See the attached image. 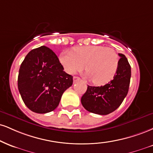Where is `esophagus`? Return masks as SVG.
<instances>
[{
    "instance_id": "34e87169",
    "label": "esophagus",
    "mask_w": 153,
    "mask_h": 153,
    "mask_svg": "<svg viewBox=\"0 0 153 153\" xmlns=\"http://www.w3.org/2000/svg\"><path fill=\"white\" fill-rule=\"evenodd\" d=\"M80 78H79V77H77V76H74L73 77V81L74 82H77L78 81V80H80Z\"/></svg>"
}]
</instances>
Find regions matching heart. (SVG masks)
<instances>
[{
    "instance_id": "obj_1",
    "label": "heart",
    "mask_w": 153,
    "mask_h": 153,
    "mask_svg": "<svg viewBox=\"0 0 153 153\" xmlns=\"http://www.w3.org/2000/svg\"><path fill=\"white\" fill-rule=\"evenodd\" d=\"M60 62L69 74L83 70L95 85L108 83L114 78L118 69L120 58L115 50L102 45H88L75 48L72 51H63Z\"/></svg>"
}]
</instances>
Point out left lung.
Instances as JSON below:
<instances>
[{"mask_svg": "<svg viewBox=\"0 0 153 153\" xmlns=\"http://www.w3.org/2000/svg\"><path fill=\"white\" fill-rule=\"evenodd\" d=\"M118 69L113 80L102 86L88 85L81 97L85 109L98 115H108L115 111L123 102L129 90L131 68L125 55L118 53Z\"/></svg>", "mask_w": 153, "mask_h": 153, "instance_id": "left-lung-1", "label": "left lung"}]
</instances>
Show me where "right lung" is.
<instances>
[{
  "label": "right lung",
  "mask_w": 153,
  "mask_h": 153,
  "mask_svg": "<svg viewBox=\"0 0 153 153\" xmlns=\"http://www.w3.org/2000/svg\"><path fill=\"white\" fill-rule=\"evenodd\" d=\"M52 50L41 46L30 51L19 69L18 88L31 111L47 113L58 107L62 93L73 85Z\"/></svg>",
  "instance_id": "right-lung-1"
}]
</instances>
